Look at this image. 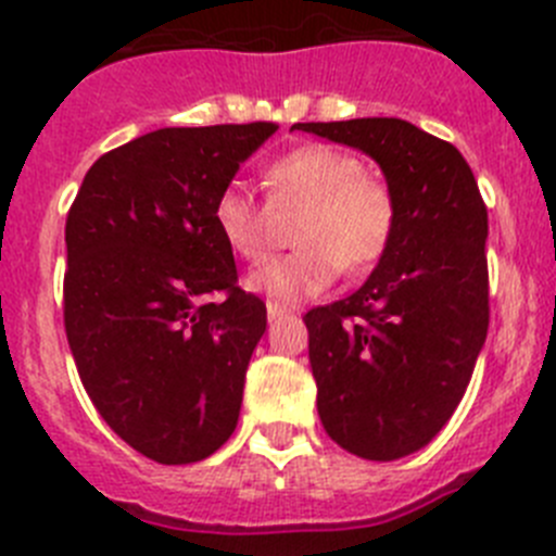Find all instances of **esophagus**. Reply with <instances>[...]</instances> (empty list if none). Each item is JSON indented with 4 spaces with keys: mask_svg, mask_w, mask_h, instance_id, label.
<instances>
[{
    "mask_svg": "<svg viewBox=\"0 0 556 556\" xmlns=\"http://www.w3.org/2000/svg\"><path fill=\"white\" fill-rule=\"evenodd\" d=\"M266 313H268V320H277V318H282V315H288L290 309H288V307H282V304L268 302V304H266Z\"/></svg>",
    "mask_w": 556,
    "mask_h": 556,
    "instance_id": "1",
    "label": "esophagus"
}]
</instances>
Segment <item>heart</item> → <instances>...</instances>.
<instances>
[{
  "label": "heart",
  "instance_id": "1",
  "mask_svg": "<svg viewBox=\"0 0 556 556\" xmlns=\"http://www.w3.org/2000/svg\"><path fill=\"white\" fill-rule=\"evenodd\" d=\"M277 211L304 207L295 225V252L274 257L247 277V288L274 304H299L324 293L342 266L362 271L387 252L397 222L395 194L365 173L359 155L334 144H304L271 161L263 175ZM216 232L243 261H261L268 249L271 207L232 180L211 207Z\"/></svg>",
  "mask_w": 556,
  "mask_h": 556
}]
</instances>
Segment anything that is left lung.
Returning a JSON list of instances; mask_svg holds the SVG:
<instances>
[{"label": "left lung", "instance_id": "left-lung-1", "mask_svg": "<svg viewBox=\"0 0 556 556\" xmlns=\"http://www.w3.org/2000/svg\"><path fill=\"white\" fill-rule=\"evenodd\" d=\"M293 131L362 150L395 194V232L367 282L304 324L326 433L359 458H406L453 417L485 345L489 211L458 148L412 123Z\"/></svg>", "mask_w": 556, "mask_h": 556}]
</instances>
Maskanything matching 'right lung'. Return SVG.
I'll return each mask as SVG.
<instances>
[{
	"label": "right lung",
	"instance_id": "add662e5",
	"mask_svg": "<svg viewBox=\"0 0 556 556\" xmlns=\"http://www.w3.org/2000/svg\"><path fill=\"white\" fill-rule=\"evenodd\" d=\"M277 128L150 131L101 155L67 211V345L98 414L155 464H197L238 425L266 304L236 285L211 207Z\"/></svg>",
	"mask_w": 556,
	"mask_h": 556
}]
</instances>
